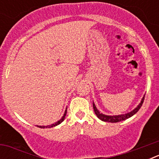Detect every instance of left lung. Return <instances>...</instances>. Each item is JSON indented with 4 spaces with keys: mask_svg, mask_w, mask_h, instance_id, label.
<instances>
[{
    "mask_svg": "<svg viewBox=\"0 0 159 159\" xmlns=\"http://www.w3.org/2000/svg\"><path fill=\"white\" fill-rule=\"evenodd\" d=\"M144 98H145V95L143 96V98L142 99L141 102L139 105H138L137 107H135L133 111H131L130 112L127 114H124V115H119V116H106V115H103V114L100 113V112L98 111V109L96 108L95 105L94 104L93 102V108H94V111H95V115L97 116V117L99 118L100 120L104 122H109V123H118V122H121L125 120V119H128V118L131 117L134 115V114L137 113L139 111V110L140 109V107L143 105V102L144 101Z\"/></svg>",
    "mask_w": 159,
    "mask_h": 159,
    "instance_id": "obj_1",
    "label": "left lung"
}]
</instances>
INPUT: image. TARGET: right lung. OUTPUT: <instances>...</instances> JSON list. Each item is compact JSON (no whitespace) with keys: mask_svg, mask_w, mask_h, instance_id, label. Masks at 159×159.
I'll list each match as a JSON object with an SVG mask.
<instances>
[{"mask_svg":"<svg viewBox=\"0 0 159 159\" xmlns=\"http://www.w3.org/2000/svg\"><path fill=\"white\" fill-rule=\"evenodd\" d=\"M66 114H67V108H66L65 112H64V116H63V117L61 118V119H60V120H59V121H57V123H53V124H52V125H48V126H37V127H40V128H50V127H56V126H57V125L60 124V123H61L63 121H64V119H65Z\"/></svg>","mask_w":159,"mask_h":159,"instance_id":"obj_1","label":"right lung"}]
</instances>
